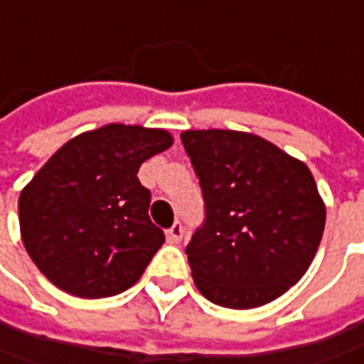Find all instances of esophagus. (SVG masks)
Masks as SVG:
<instances>
[{
    "label": "esophagus",
    "instance_id": "1",
    "mask_svg": "<svg viewBox=\"0 0 364 364\" xmlns=\"http://www.w3.org/2000/svg\"><path fill=\"white\" fill-rule=\"evenodd\" d=\"M183 238V224L181 222H175L171 228L166 230V240L171 242V245H179Z\"/></svg>",
    "mask_w": 364,
    "mask_h": 364
}]
</instances>
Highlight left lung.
<instances>
[{
  "label": "left lung",
  "instance_id": "1",
  "mask_svg": "<svg viewBox=\"0 0 364 364\" xmlns=\"http://www.w3.org/2000/svg\"><path fill=\"white\" fill-rule=\"evenodd\" d=\"M203 196V224L185 248L191 275L215 306H264L308 271L326 210L304 163L264 138L232 130L181 134Z\"/></svg>",
  "mask_w": 364,
  "mask_h": 364
}]
</instances>
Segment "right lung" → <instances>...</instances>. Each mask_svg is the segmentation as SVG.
Segmentation results:
<instances>
[{
    "label": "right lung",
    "mask_w": 364,
    "mask_h": 364,
    "mask_svg": "<svg viewBox=\"0 0 364 364\" xmlns=\"http://www.w3.org/2000/svg\"><path fill=\"white\" fill-rule=\"evenodd\" d=\"M165 130L109 124L69 140L18 203L30 259L58 289L100 299L132 287L165 242L151 222L140 165L166 151Z\"/></svg>",
    "instance_id": "add662e5"
}]
</instances>
